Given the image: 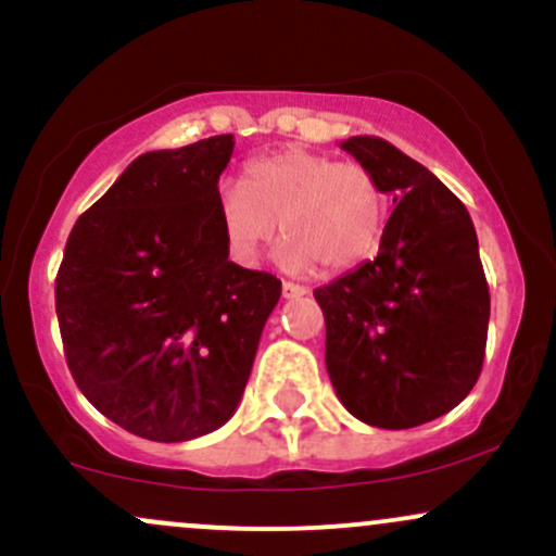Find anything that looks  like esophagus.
Wrapping results in <instances>:
<instances>
[{
    "label": "esophagus",
    "instance_id": "obj_1",
    "mask_svg": "<svg viewBox=\"0 0 556 556\" xmlns=\"http://www.w3.org/2000/svg\"><path fill=\"white\" fill-rule=\"evenodd\" d=\"M280 291H283V299H299L307 294V289L299 283H291V280H283V286H280Z\"/></svg>",
    "mask_w": 556,
    "mask_h": 556
}]
</instances>
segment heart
Masks as SVG:
<instances>
[{
  "label": "heart",
  "mask_w": 556,
  "mask_h": 556,
  "mask_svg": "<svg viewBox=\"0 0 556 556\" xmlns=\"http://www.w3.org/2000/svg\"><path fill=\"white\" fill-rule=\"evenodd\" d=\"M215 204L236 265H257L280 223L286 239L276 260L291 273L352 270L378 252L389 220V202L367 167L299 147L249 162L244 180L217 186Z\"/></svg>",
  "instance_id": "1"
}]
</instances>
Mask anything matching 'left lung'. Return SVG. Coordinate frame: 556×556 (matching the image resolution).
Listing matches in <instances>:
<instances>
[{
    "label": "left lung",
    "mask_w": 556,
    "mask_h": 556,
    "mask_svg": "<svg viewBox=\"0 0 556 556\" xmlns=\"http://www.w3.org/2000/svg\"><path fill=\"white\" fill-rule=\"evenodd\" d=\"M396 207L376 260L315 289L326 367L357 420L402 430L435 420L480 376L491 296L465 204L378 136L341 141Z\"/></svg>",
    "instance_id": "left-lung-1"
}]
</instances>
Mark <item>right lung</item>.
I'll return each mask as SVG.
<instances>
[{
    "mask_svg": "<svg viewBox=\"0 0 556 556\" xmlns=\"http://www.w3.org/2000/svg\"><path fill=\"white\" fill-rule=\"evenodd\" d=\"M233 136L136 157L65 244L54 302L78 389L162 444L230 420L280 280L228 260L217 180Z\"/></svg>",
    "mask_w": 556,
    "mask_h": 556,
    "instance_id": "1",
    "label": "right lung"
}]
</instances>
